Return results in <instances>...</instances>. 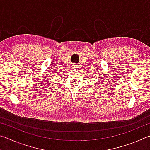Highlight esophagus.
Listing matches in <instances>:
<instances>
[{
  "label": "esophagus",
  "instance_id": "esophagus-1",
  "mask_svg": "<svg viewBox=\"0 0 150 150\" xmlns=\"http://www.w3.org/2000/svg\"><path fill=\"white\" fill-rule=\"evenodd\" d=\"M78 68H79V65H74L73 66V69H75V70L77 69Z\"/></svg>",
  "mask_w": 150,
  "mask_h": 150
}]
</instances>
